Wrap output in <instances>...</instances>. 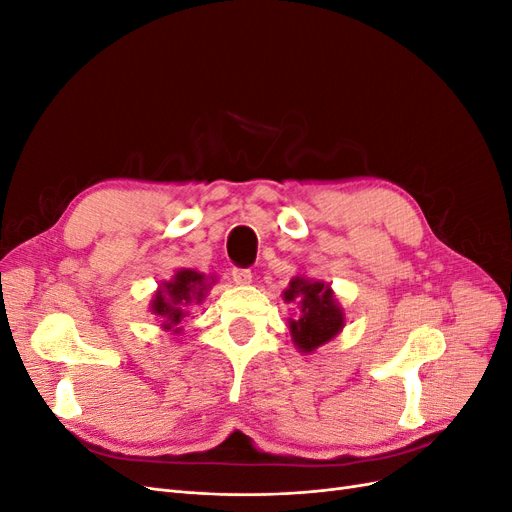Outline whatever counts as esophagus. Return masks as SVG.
Wrapping results in <instances>:
<instances>
[{"label":"esophagus","mask_w":512,"mask_h":512,"mask_svg":"<svg viewBox=\"0 0 512 512\" xmlns=\"http://www.w3.org/2000/svg\"><path fill=\"white\" fill-rule=\"evenodd\" d=\"M232 280L239 286H247L252 282V271L250 269H232Z\"/></svg>","instance_id":"34e87169"}]
</instances>
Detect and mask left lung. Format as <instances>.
<instances>
[{
  "label": "left lung",
  "mask_w": 512,
  "mask_h": 512,
  "mask_svg": "<svg viewBox=\"0 0 512 512\" xmlns=\"http://www.w3.org/2000/svg\"><path fill=\"white\" fill-rule=\"evenodd\" d=\"M284 301L301 305V316L290 318L288 327L299 352H314L344 329V309L335 301L329 284L307 280L305 275L292 277L290 286L284 290Z\"/></svg>",
  "instance_id": "8db88e82"
}]
</instances>
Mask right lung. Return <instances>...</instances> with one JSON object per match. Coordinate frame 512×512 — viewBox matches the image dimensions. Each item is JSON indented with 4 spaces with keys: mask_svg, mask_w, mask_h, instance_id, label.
<instances>
[{
    "mask_svg": "<svg viewBox=\"0 0 512 512\" xmlns=\"http://www.w3.org/2000/svg\"><path fill=\"white\" fill-rule=\"evenodd\" d=\"M209 286V277L194 269H179L173 280L164 282L151 301V312L162 318V329L179 333V324L188 316V307L203 303Z\"/></svg>",
    "mask_w": 512,
    "mask_h": 512,
    "instance_id": "1",
    "label": "right lung"
}]
</instances>
